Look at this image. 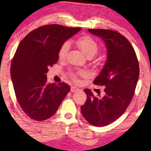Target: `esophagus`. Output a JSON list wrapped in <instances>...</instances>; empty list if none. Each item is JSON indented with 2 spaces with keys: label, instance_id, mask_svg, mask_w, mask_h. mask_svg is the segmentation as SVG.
<instances>
[{
  "label": "esophagus",
  "instance_id": "obj_1",
  "mask_svg": "<svg viewBox=\"0 0 151 151\" xmlns=\"http://www.w3.org/2000/svg\"><path fill=\"white\" fill-rule=\"evenodd\" d=\"M79 91L78 88H77V87L75 86H71V93H74V92H76V91Z\"/></svg>",
  "mask_w": 151,
  "mask_h": 151
}]
</instances>
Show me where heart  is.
Here are the masks:
<instances>
[{
	"label": "heart",
	"mask_w": 151,
	"mask_h": 151,
	"mask_svg": "<svg viewBox=\"0 0 151 151\" xmlns=\"http://www.w3.org/2000/svg\"><path fill=\"white\" fill-rule=\"evenodd\" d=\"M76 43L78 45L79 47L81 49L83 53L87 55L88 57L89 56H93L99 50V45L96 40H94L91 36H83L81 37L78 38L76 41ZM69 49V44L68 42H64L61 45L58 50V58L60 60H63L66 57L67 52ZM85 74L84 71H79L77 72H71L70 76L71 78L74 80H77V77L78 75H83Z\"/></svg>",
	"instance_id": "b5f03b06"
}]
</instances>
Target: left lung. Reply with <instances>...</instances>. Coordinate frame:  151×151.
I'll list each match as a JSON object with an SVG mask.
<instances>
[{"label":"left lung","mask_w":151,"mask_h":151,"mask_svg":"<svg viewBox=\"0 0 151 151\" xmlns=\"http://www.w3.org/2000/svg\"><path fill=\"white\" fill-rule=\"evenodd\" d=\"M88 31L101 38L106 48V61L93 81L104 86L105 94L95 97L91 90L85 89L87 100L81 112L88 123L100 127L116 121L127 109L134 94L139 68L133 47L121 33L106 29Z\"/></svg>","instance_id":"obj_1"}]
</instances>
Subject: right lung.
Returning a JSON list of instances; mask_svg holds the SVG:
<instances>
[{"label":"right lung","mask_w":151,"mask_h":151,"mask_svg":"<svg viewBox=\"0 0 151 151\" xmlns=\"http://www.w3.org/2000/svg\"><path fill=\"white\" fill-rule=\"evenodd\" d=\"M81 30L60 25L35 29L19 43L11 65V77L19 106L30 118L41 121L55 115L70 91L65 83H47L48 68L58 60V50Z\"/></svg>","instance_id":"obj_1"}]
</instances>
